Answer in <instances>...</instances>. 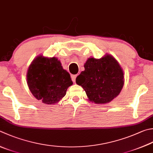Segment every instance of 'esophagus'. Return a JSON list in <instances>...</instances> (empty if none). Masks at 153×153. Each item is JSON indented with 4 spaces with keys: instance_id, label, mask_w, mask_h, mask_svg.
Wrapping results in <instances>:
<instances>
[{
    "instance_id": "34e87169",
    "label": "esophagus",
    "mask_w": 153,
    "mask_h": 153,
    "mask_svg": "<svg viewBox=\"0 0 153 153\" xmlns=\"http://www.w3.org/2000/svg\"><path fill=\"white\" fill-rule=\"evenodd\" d=\"M76 76H77V74H76V75H72L71 76V79H72V80H73V82H75Z\"/></svg>"
}]
</instances>
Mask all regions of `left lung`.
I'll use <instances>...</instances> for the list:
<instances>
[{
    "label": "left lung",
    "instance_id": "obj_1",
    "mask_svg": "<svg viewBox=\"0 0 153 153\" xmlns=\"http://www.w3.org/2000/svg\"><path fill=\"white\" fill-rule=\"evenodd\" d=\"M76 82L83 88L91 101L105 104L111 102L120 93L124 73L111 55L100 59L90 58L85 64V71L76 77Z\"/></svg>",
    "mask_w": 153,
    "mask_h": 153
}]
</instances>
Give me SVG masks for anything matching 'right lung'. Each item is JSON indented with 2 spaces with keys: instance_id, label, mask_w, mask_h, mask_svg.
Here are the masks:
<instances>
[{
  "instance_id": "add662e5",
  "label": "right lung",
  "mask_w": 153,
  "mask_h": 153,
  "mask_svg": "<svg viewBox=\"0 0 153 153\" xmlns=\"http://www.w3.org/2000/svg\"><path fill=\"white\" fill-rule=\"evenodd\" d=\"M27 78L33 96L48 105L58 102L73 85L70 74L55 57L37 56L28 68Z\"/></svg>"
}]
</instances>
